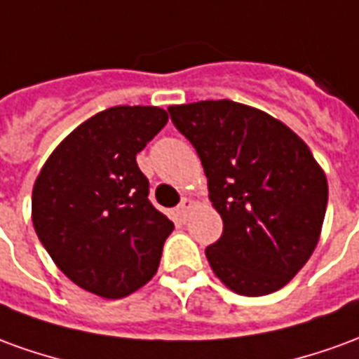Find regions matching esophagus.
Returning <instances> with one entry per match:
<instances>
[{
	"label": "esophagus",
	"instance_id": "obj_1",
	"mask_svg": "<svg viewBox=\"0 0 359 359\" xmlns=\"http://www.w3.org/2000/svg\"><path fill=\"white\" fill-rule=\"evenodd\" d=\"M194 208V202L190 200V198H182V202L179 203V208H177V215H179L180 219H187L188 211Z\"/></svg>",
	"mask_w": 359,
	"mask_h": 359
}]
</instances>
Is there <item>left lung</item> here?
<instances>
[{
	"mask_svg": "<svg viewBox=\"0 0 359 359\" xmlns=\"http://www.w3.org/2000/svg\"><path fill=\"white\" fill-rule=\"evenodd\" d=\"M194 146L223 234L205 248L221 283L242 296L283 288L321 234L329 187L298 134L264 111L231 100L169 107Z\"/></svg>",
	"mask_w": 359,
	"mask_h": 359,
	"instance_id": "obj_1",
	"label": "left lung"
}]
</instances>
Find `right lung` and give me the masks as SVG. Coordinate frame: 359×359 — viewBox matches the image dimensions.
Here are the masks:
<instances>
[{
	"label": "right lung",
	"instance_id": "right-lung-1",
	"mask_svg": "<svg viewBox=\"0 0 359 359\" xmlns=\"http://www.w3.org/2000/svg\"><path fill=\"white\" fill-rule=\"evenodd\" d=\"M169 121L154 105H117L76 126L43 163L32 223L67 277L102 298H125L156 275L172 225L148 200L136 154Z\"/></svg>",
	"mask_w": 359,
	"mask_h": 359
}]
</instances>
